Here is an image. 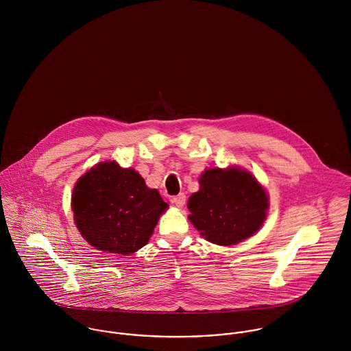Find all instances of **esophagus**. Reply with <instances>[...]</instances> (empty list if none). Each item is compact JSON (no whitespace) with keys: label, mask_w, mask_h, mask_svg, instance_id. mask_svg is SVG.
<instances>
[{"label":"esophagus","mask_w":351,"mask_h":351,"mask_svg":"<svg viewBox=\"0 0 351 351\" xmlns=\"http://www.w3.org/2000/svg\"><path fill=\"white\" fill-rule=\"evenodd\" d=\"M185 200H186V196H185L184 193H180L178 196H176V197H173V199H171V202H173L176 206L182 208V206L185 205Z\"/></svg>","instance_id":"34e87169"}]
</instances>
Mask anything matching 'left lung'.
<instances>
[{
	"label": "left lung",
	"instance_id": "obj_1",
	"mask_svg": "<svg viewBox=\"0 0 351 351\" xmlns=\"http://www.w3.org/2000/svg\"><path fill=\"white\" fill-rule=\"evenodd\" d=\"M200 189L188 200V216L201 237L219 246L243 242L263 226L269 196L249 170L239 166L209 167Z\"/></svg>",
	"mask_w": 351,
	"mask_h": 351
}]
</instances>
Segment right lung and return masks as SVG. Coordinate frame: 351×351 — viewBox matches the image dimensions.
<instances>
[{
	"label": "right lung",
	"mask_w": 351,
	"mask_h": 351,
	"mask_svg": "<svg viewBox=\"0 0 351 351\" xmlns=\"http://www.w3.org/2000/svg\"><path fill=\"white\" fill-rule=\"evenodd\" d=\"M169 208L135 169L104 160L74 185L71 209L82 238L102 252L131 255L150 241Z\"/></svg>",
	"instance_id": "obj_1"
}]
</instances>
